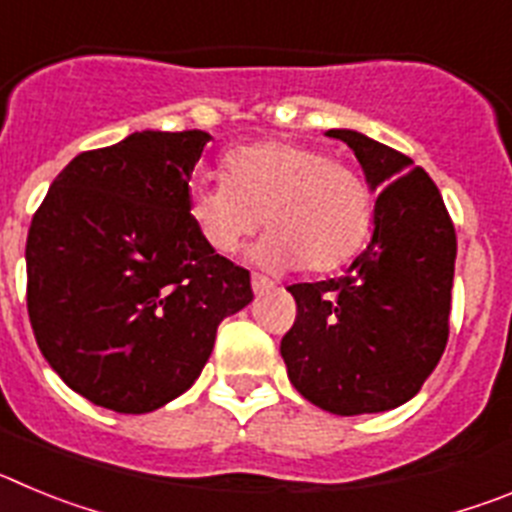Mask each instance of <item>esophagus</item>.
<instances>
[{"mask_svg": "<svg viewBox=\"0 0 512 512\" xmlns=\"http://www.w3.org/2000/svg\"><path fill=\"white\" fill-rule=\"evenodd\" d=\"M251 287H253V292H256V295H264V292H269V289L274 287V284H271L269 279L264 277V274H253V277H251Z\"/></svg>", "mask_w": 512, "mask_h": 512, "instance_id": "1", "label": "esophagus"}]
</instances>
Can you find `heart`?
Listing matches in <instances>:
<instances>
[{"instance_id":"obj_1","label":"heart","mask_w":512,"mask_h":512,"mask_svg":"<svg viewBox=\"0 0 512 512\" xmlns=\"http://www.w3.org/2000/svg\"><path fill=\"white\" fill-rule=\"evenodd\" d=\"M220 182H192L187 217L215 253L271 230L259 256L282 269L328 274L364 248L372 230V189L354 166L330 161L295 140H261L223 158Z\"/></svg>"}]
</instances>
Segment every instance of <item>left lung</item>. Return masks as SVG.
<instances>
[{
  "instance_id": "1",
  "label": "left lung",
  "mask_w": 512,
  "mask_h": 512,
  "mask_svg": "<svg viewBox=\"0 0 512 512\" xmlns=\"http://www.w3.org/2000/svg\"><path fill=\"white\" fill-rule=\"evenodd\" d=\"M379 189L372 241L341 277L292 284L282 338L289 382L336 415L384 413L415 397L449 341L456 233L433 179L356 130H328Z\"/></svg>"
}]
</instances>
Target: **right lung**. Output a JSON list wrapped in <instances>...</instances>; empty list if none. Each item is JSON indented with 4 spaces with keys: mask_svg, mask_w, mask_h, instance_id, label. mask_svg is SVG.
I'll list each match as a JSON object with an SVG mask.
<instances>
[{
    "mask_svg": "<svg viewBox=\"0 0 512 512\" xmlns=\"http://www.w3.org/2000/svg\"><path fill=\"white\" fill-rule=\"evenodd\" d=\"M210 133L143 130L84 151L27 233V315L53 372L115 413H151L200 377L251 277L200 241L187 189Z\"/></svg>",
    "mask_w": 512,
    "mask_h": 512,
    "instance_id": "right-lung-1",
    "label": "right lung"
}]
</instances>
